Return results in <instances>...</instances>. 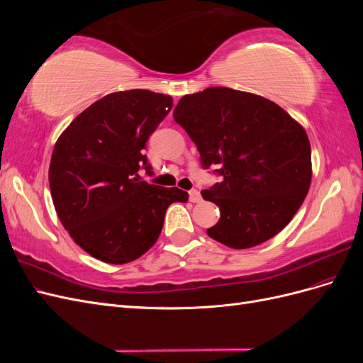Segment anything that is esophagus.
<instances>
[{"instance_id": "esophagus-1", "label": "esophagus", "mask_w": 363, "mask_h": 363, "mask_svg": "<svg viewBox=\"0 0 363 363\" xmlns=\"http://www.w3.org/2000/svg\"><path fill=\"white\" fill-rule=\"evenodd\" d=\"M189 200H191L192 203H200V201H201V194H200V191H199V189L189 191Z\"/></svg>"}]
</instances>
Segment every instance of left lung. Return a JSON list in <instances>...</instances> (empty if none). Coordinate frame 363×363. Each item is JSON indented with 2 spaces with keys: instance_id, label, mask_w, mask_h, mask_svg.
I'll list each match as a JSON object with an SVG mask.
<instances>
[{
  "instance_id": "obj_1",
  "label": "left lung",
  "mask_w": 363,
  "mask_h": 363,
  "mask_svg": "<svg viewBox=\"0 0 363 363\" xmlns=\"http://www.w3.org/2000/svg\"><path fill=\"white\" fill-rule=\"evenodd\" d=\"M175 123L189 135L204 168L224 177L203 199L221 218L207 235L230 248L263 244L289 224L312 180L311 142L303 125L260 95L207 87L184 95Z\"/></svg>"
}]
</instances>
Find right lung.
<instances>
[{
	"instance_id": "right-lung-1",
	"label": "right lung",
	"mask_w": 363,
	"mask_h": 363,
	"mask_svg": "<svg viewBox=\"0 0 363 363\" xmlns=\"http://www.w3.org/2000/svg\"><path fill=\"white\" fill-rule=\"evenodd\" d=\"M172 96L147 89L113 92L95 101L59 136L50 162V189L62 225L98 260L123 265L156 244L167 208L186 203L179 188L142 182L152 131Z\"/></svg>"
}]
</instances>
